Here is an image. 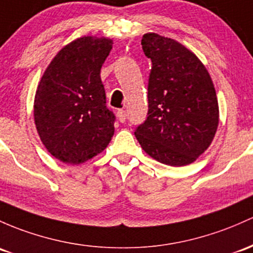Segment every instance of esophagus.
<instances>
[{
  "label": "esophagus",
  "instance_id": "obj_1",
  "mask_svg": "<svg viewBox=\"0 0 253 253\" xmlns=\"http://www.w3.org/2000/svg\"><path fill=\"white\" fill-rule=\"evenodd\" d=\"M117 117H118L119 122L124 123V122H126V111H124V110H118V111H117Z\"/></svg>",
  "mask_w": 253,
  "mask_h": 253
}]
</instances>
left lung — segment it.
I'll list each match as a JSON object with an SVG mask.
<instances>
[{
  "instance_id": "obj_1",
  "label": "left lung",
  "mask_w": 253,
  "mask_h": 253,
  "mask_svg": "<svg viewBox=\"0 0 253 253\" xmlns=\"http://www.w3.org/2000/svg\"><path fill=\"white\" fill-rule=\"evenodd\" d=\"M141 44L152 70L147 118L135 136L163 164H191L209 148L218 126L212 80L197 55L177 41L149 32Z\"/></svg>"
}]
</instances>
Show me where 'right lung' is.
I'll use <instances>...</instances> for the list:
<instances>
[{"label":"right lung","instance_id":"right-lung-1","mask_svg":"<svg viewBox=\"0 0 253 253\" xmlns=\"http://www.w3.org/2000/svg\"><path fill=\"white\" fill-rule=\"evenodd\" d=\"M112 40L84 36L65 45L41 78L35 95L37 132L48 152L66 164L101 153L115 134L100 71Z\"/></svg>","mask_w":253,"mask_h":253}]
</instances>
